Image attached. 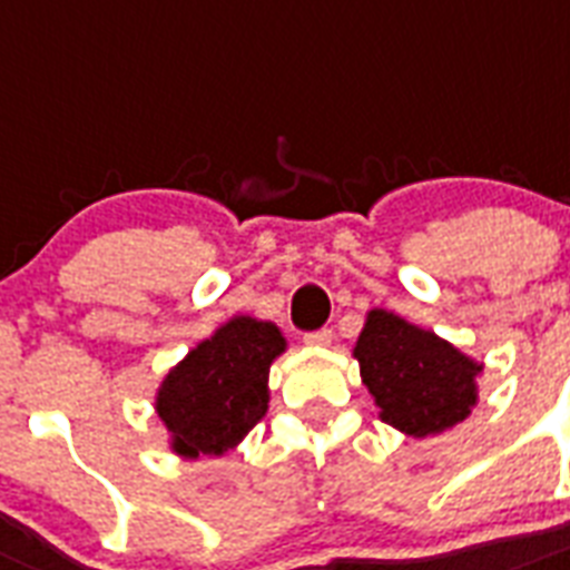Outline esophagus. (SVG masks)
Segmentation results:
<instances>
[{
  "mask_svg": "<svg viewBox=\"0 0 570 570\" xmlns=\"http://www.w3.org/2000/svg\"><path fill=\"white\" fill-rule=\"evenodd\" d=\"M331 342H333V333L331 331L304 333V345H309V348H327Z\"/></svg>",
  "mask_w": 570,
  "mask_h": 570,
  "instance_id": "34e87169",
  "label": "esophagus"
}]
</instances>
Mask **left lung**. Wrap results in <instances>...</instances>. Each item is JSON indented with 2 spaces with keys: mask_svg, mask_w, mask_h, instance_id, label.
Wrapping results in <instances>:
<instances>
[{
  "mask_svg": "<svg viewBox=\"0 0 570 570\" xmlns=\"http://www.w3.org/2000/svg\"><path fill=\"white\" fill-rule=\"evenodd\" d=\"M354 357L381 421L404 436H439L478 406L483 363L392 309L365 313Z\"/></svg>",
  "mask_w": 570,
  "mask_h": 570,
  "instance_id": "1",
  "label": "left lung"
}]
</instances>
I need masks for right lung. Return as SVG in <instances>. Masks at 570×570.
<instances>
[{"mask_svg":"<svg viewBox=\"0 0 570 570\" xmlns=\"http://www.w3.org/2000/svg\"><path fill=\"white\" fill-rule=\"evenodd\" d=\"M286 351L275 322L234 316L169 368L155 413L184 460L237 448L269 410V368Z\"/></svg>","mask_w":570,"mask_h":570,"instance_id":"1","label":"right lung"}]
</instances>
